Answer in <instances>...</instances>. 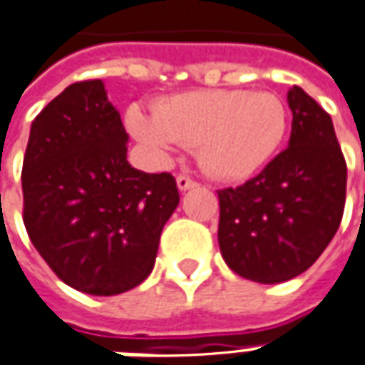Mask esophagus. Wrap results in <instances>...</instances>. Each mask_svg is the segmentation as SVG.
<instances>
[{"instance_id":"1","label":"esophagus","mask_w":365,"mask_h":365,"mask_svg":"<svg viewBox=\"0 0 365 365\" xmlns=\"http://www.w3.org/2000/svg\"><path fill=\"white\" fill-rule=\"evenodd\" d=\"M175 183H178L180 192H190V190H195V187H197V182L190 180L187 175H178V178H175Z\"/></svg>"}]
</instances>
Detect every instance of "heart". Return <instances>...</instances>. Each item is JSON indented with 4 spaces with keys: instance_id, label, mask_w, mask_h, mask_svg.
Wrapping results in <instances>:
<instances>
[{
    "instance_id": "b5f03b06",
    "label": "heart",
    "mask_w": 365,
    "mask_h": 365,
    "mask_svg": "<svg viewBox=\"0 0 365 365\" xmlns=\"http://www.w3.org/2000/svg\"><path fill=\"white\" fill-rule=\"evenodd\" d=\"M127 129L158 159L197 147L202 168L216 180H245L262 170L283 145L289 115L270 93L202 91L183 93L155 105V115L133 105Z\"/></svg>"
}]
</instances>
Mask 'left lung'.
<instances>
[{"label": "left lung", "mask_w": 365, "mask_h": 365, "mask_svg": "<svg viewBox=\"0 0 365 365\" xmlns=\"http://www.w3.org/2000/svg\"><path fill=\"white\" fill-rule=\"evenodd\" d=\"M287 101L293 113L289 147L250 182L218 192L226 257L258 277L293 269L315 216L329 211L331 218V207L346 195V159L331 117L299 86Z\"/></svg>", "instance_id": "1"}]
</instances>
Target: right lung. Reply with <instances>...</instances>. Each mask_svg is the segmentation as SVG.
<instances>
[{"label": "right lung", "mask_w": 365, "mask_h": 365, "mask_svg": "<svg viewBox=\"0 0 365 365\" xmlns=\"http://www.w3.org/2000/svg\"><path fill=\"white\" fill-rule=\"evenodd\" d=\"M127 143L103 81L70 84L32 123L21 187L44 252L72 281L131 283L178 197L171 173L131 168Z\"/></svg>", "instance_id": "obj_1"}]
</instances>
